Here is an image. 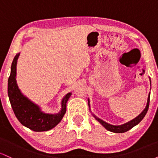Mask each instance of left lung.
<instances>
[{"label":"left lung","instance_id":"8db88e82","mask_svg":"<svg viewBox=\"0 0 158 158\" xmlns=\"http://www.w3.org/2000/svg\"><path fill=\"white\" fill-rule=\"evenodd\" d=\"M149 80H150V84H151V79H150V78H149ZM149 100H150V93H149V94H148L147 103H146V108H144V110H143V111L141 112V113L139 114L137 117H135V119H131V120H130L129 122L124 123V124H123V125H120V126H114V125L109 124V123L103 121L102 119H99V117H97V116L94 115V114H92V115H93L94 117V118L97 119L98 122L100 123V124L102 125V126L104 127L105 128H106L108 131L114 132V133H124V132L128 131V130H130L131 128H133V127L137 126V124H139V123L141 122V120L144 118L145 115H146V113H147V111H148V106H149ZM88 106H89V109H90L89 99H88Z\"/></svg>","mask_w":158,"mask_h":158}]
</instances>
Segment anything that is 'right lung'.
I'll list each match as a JSON object with an SVG mask.
<instances>
[{"label": "right lung", "mask_w": 158, "mask_h": 158, "mask_svg": "<svg viewBox=\"0 0 158 158\" xmlns=\"http://www.w3.org/2000/svg\"><path fill=\"white\" fill-rule=\"evenodd\" d=\"M20 56L16 54L11 66L8 79V96L15 117L23 126L34 131H46L57 126L66 113L67 102L72 93H68L61 100V109L58 114H47L21 93L16 81V66Z\"/></svg>", "instance_id": "add662e5"}]
</instances>
